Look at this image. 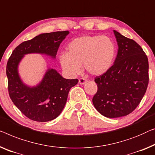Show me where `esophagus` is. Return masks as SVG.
Listing matches in <instances>:
<instances>
[{
  "instance_id": "esophagus-1",
  "label": "esophagus",
  "mask_w": 155,
  "mask_h": 155,
  "mask_svg": "<svg viewBox=\"0 0 155 155\" xmlns=\"http://www.w3.org/2000/svg\"><path fill=\"white\" fill-rule=\"evenodd\" d=\"M87 82V80L86 79H84V78H80V79L79 80V84H84Z\"/></svg>"
}]
</instances>
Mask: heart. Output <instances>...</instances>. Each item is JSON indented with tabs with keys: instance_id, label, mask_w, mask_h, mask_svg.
<instances>
[{
	"instance_id": "heart-1",
	"label": "heart",
	"mask_w": 155,
	"mask_h": 155,
	"mask_svg": "<svg viewBox=\"0 0 155 155\" xmlns=\"http://www.w3.org/2000/svg\"><path fill=\"white\" fill-rule=\"evenodd\" d=\"M115 45L105 35H83L69 42L67 53L59 55L64 72L71 75L81 71V65L91 75L98 76L110 68L115 59Z\"/></svg>"
}]
</instances>
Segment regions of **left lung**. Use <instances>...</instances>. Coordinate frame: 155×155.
I'll return each mask as SVG.
<instances>
[{
  "mask_svg": "<svg viewBox=\"0 0 155 155\" xmlns=\"http://www.w3.org/2000/svg\"><path fill=\"white\" fill-rule=\"evenodd\" d=\"M118 51L114 64L94 81L98 90L92 102L106 117L126 116L136 108L146 92L149 82L148 59L134 40L114 30Z\"/></svg>",
  "mask_w": 155,
  "mask_h": 155,
  "instance_id": "left-lung-1",
  "label": "left lung"
}]
</instances>
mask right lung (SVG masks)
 <instances>
[{
	"instance_id": "obj_1",
	"label": "right lung",
	"mask_w": 155,
	"mask_h": 155,
	"mask_svg": "<svg viewBox=\"0 0 155 155\" xmlns=\"http://www.w3.org/2000/svg\"><path fill=\"white\" fill-rule=\"evenodd\" d=\"M68 33V31L42 33L18 45L9 58L6 67L9 95L17 108L31 120L44 122L57 118L66 105L71 88L78 80L65 79L54 69L49 68L38 84L28 87L19 77V62L31 53L55 59L60 44Z\"/></svg>"
}]
</instances>
